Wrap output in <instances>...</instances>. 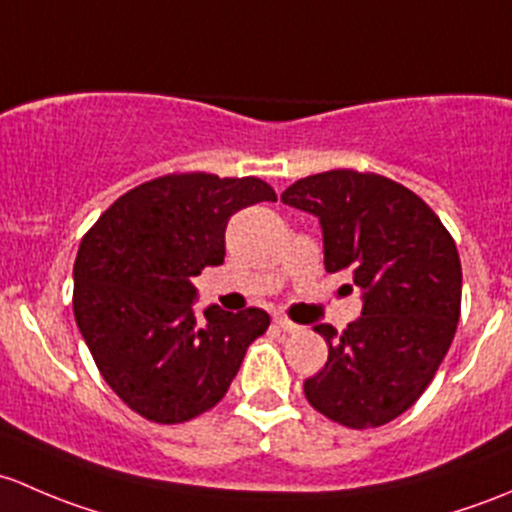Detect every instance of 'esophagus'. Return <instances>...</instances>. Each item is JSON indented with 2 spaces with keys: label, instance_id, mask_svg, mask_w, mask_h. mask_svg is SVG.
<instances>
[{
  "label": "esophagus",
  "instance_id": "34e87169",
  "mask_svg": "<svg viewBox=\"0 0 512 512\" xmlns=\"http://www.w3.org/2000/svg\"><path fill=\"white\" fill-rule=\"evenodd\" d=\"M276 325H278V328L283 330V333H298V330H300V325H295L293 320L283 318V315H278V318H276Z\"/></svg>",
  "mask_w": 512,
  "mask_h": 512
}]
</instances>
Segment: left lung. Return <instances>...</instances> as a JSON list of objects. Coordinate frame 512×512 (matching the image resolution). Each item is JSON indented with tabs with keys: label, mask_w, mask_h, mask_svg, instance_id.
<instances>
[{
	"label": "left lung",
	"mask_w": 512,
	"mask_h": 512,
	"mask_svg": "<svg viewBox=\"0 0 512 512\" xmlns=\"http://www.w3.org/2000/svg\"><path fill=\"white\" fill-rule=\"evenodd\" d=\"M281 199L320 219L325 271H350L365 298L342 333L315 325L328 362L305 379V397L347 429L389 424L424 394L456 335V241L419 194L374 172H320Z\"/></svg>",
	"instance_id": "1"
}]
</instances>
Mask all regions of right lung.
I'll return each mask as SVG.
<instances>
[{
  "label": "right lung",
  "mask_w": 512,
  "mask_h": 512,
  "mask_svg": "<svg viewBox=\"0 0 512 512\" xmlns=\"http://www.w3.org/2000/svg\"><path fill=\"white\" fill-rule=\"evenodd\" d=\"M276 202L258 177L170 172L115 199L86 231L73 263V315L98 372L133 412L182 424L224 399L266 310L197 318L189 278L224 263L231 214Z\"/></svg>",
  "instance_id": "obj_1"
}]
</instances>
